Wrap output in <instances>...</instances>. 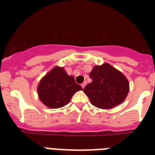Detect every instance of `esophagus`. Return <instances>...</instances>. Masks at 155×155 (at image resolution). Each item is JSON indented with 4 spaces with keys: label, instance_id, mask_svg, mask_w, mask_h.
<instances>
[{
    "label": "esophagus",
    "instance_id": "34e87169",
    "mask_svg": "<svg viewBox=\"0 0 155 155\" xmlns=\"http://www.w3.org/2000/svg\"><path fill=\"white\" fill-rule=\"evenodd\" d=\"M85 85H86V81H84V82H83V83L81 84V86H82V88H83V89H84Z\"/></svg>",
    "mask_w": 155,
    "mask_h": 155
}]
</instances>
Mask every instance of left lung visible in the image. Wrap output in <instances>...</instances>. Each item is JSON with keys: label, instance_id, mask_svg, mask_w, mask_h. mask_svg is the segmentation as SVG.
<instances>
[{"label": "left lung", "instance_id": "8db88e82", "mask_svg": "<svg viewBox=\"0 0 155 155\" xmlns=\"http://www.w3.org/2000/svg\"><path fill=\"white\" fill-rule=\"evenodd\" d=\"M92 82L84 89L91 104L100 109H111L121 104L130 90L126 77L108 63L95 65L90 73Z\"/></svg>", "mask_w": 155, "mask_h": 155}]
</instances>
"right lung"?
<instances>
[{"mask_svg":"<svg viewBox=\"0 0 155 155\" xmlns=\"http://www.w3.org/2000/svg\"><path fill=\"white\" fill-rule=\"evenodd\" d=\"M82 87L75 83L72 75H68L64 68L55 66L45 75L37 87L41 101L51 109L63 107L70 103L75 92Z\"/></svg>","mask_w":155,"mask_h":155,"instance_id":"obj_1","label":"right lung"}]
</instances>
